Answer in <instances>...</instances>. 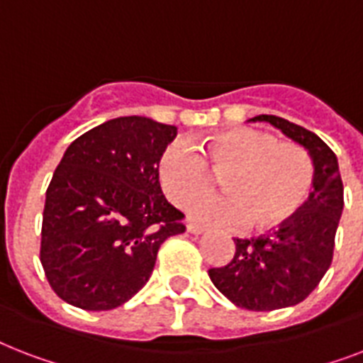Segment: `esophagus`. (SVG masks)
<instances>
[{
	"instance_id": "obj_1",
	"label": "esophagus",
	"mask_w": 363,
	"mask_h": 363,
	"mask_svg": "<svg viewBox=\"0 0 363 363\" xmlns=\"http://www.w3.org/2000/svg\"><path fill=\"white\" fill-rule=\"evenodd\" d=\"M186 230L190 233H194V235H201V233L207 232V230H205L203 226H199V224H194V222H190V224H188Z\"/></svg>"
}]
</instances>
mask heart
<instances>
[{"instance_id": "heart-1", "label": "heart", "mask_w": 363, "mask_h": 363, "mask_svg": "<svg viewBox=\"0 0 363 363\" xmlns=\"http://www.w3.org/2000/svg\"><path fill=\"white\" fill-rule=\"evenodd\" d=\"M201 150L175 139L158 160L162 190L181 207L209 192L215 171H226V194L205 196L190 207L192 218L201 224L238 228L250 222L256 230L282 226L303 209L315 184L311 154L296 143L279 141L269 131L232 128L207 137Z\"/></svg>"}]
</instances>
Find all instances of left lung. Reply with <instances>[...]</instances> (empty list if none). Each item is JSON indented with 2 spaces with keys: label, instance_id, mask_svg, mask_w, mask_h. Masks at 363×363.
Instances as JSON below:
<instances>
[{
  "label": "left lung",
  "instance_id": "obj_1",
  "mask_svg": "<svg viewBox=\"0 0 363 363\" xmlns=\"http://www.w3.org/2000/svg\"><path fill=\"white\" fill-rule=\"evenodd\" d=\"M250 121L269 122L307 148L315 164V184L303 209L279 230L259 238L233 239L232 262L209 269V277L241 309H284L303 301L332 265L343 213V181L335 154L316 133L281 116L259 115Z\"/></svg>",
  "mask_w": 363,
  "mask_h": 363
}]
</instances>
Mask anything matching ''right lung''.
I'll use <instances>...</instances> for the list:
<instances>
[{
    "label": "right lung",
    "instance_id": "add662e5",
    "mask_svg": "<svg viewBox=\"0 0 363 363\" xmlns=\"http://www.w3.org/2000/svg\"><path fill=\"white\" fill-rule=\"evenodd\" d=\"M175 125L121 116L77 137L47 188L41 264L56 296L84 311L121 307L141 290L160 245L186 230L160 188Z\"/></svg>",
    "mask_w": 363,
    "mask_h": 363
}]
</instances>
